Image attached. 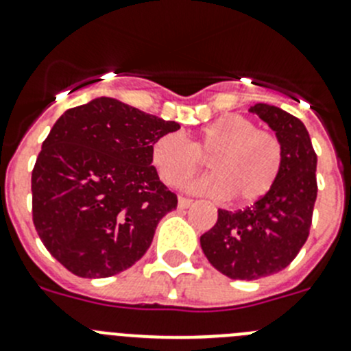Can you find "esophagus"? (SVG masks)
Returning <instances> with one entry per match:
<instances>
[{"label":"esophagus","mask_w":351,"mask_h":351,"mask_svg":"<svg viewBox=\"0 0 351 351\" xmlns=\"http://www.w3.org/2000/svg\"><path fill=\"white\" fill-rule=\"evenodd\" d=\"M178 206H179V209H188V207L193 206V200H190V198H184V197H179Z\"/></svg>","instance_id":"34e87169"}]
</instances>
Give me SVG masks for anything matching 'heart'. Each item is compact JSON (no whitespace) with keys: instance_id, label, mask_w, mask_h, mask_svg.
<instances>
[{"instance_id":"obj_1","label":"heart","mask_w":351,"mask_h":351,"mask_svg":"<svg viewBox=\"0 0 351 351\" xmlns=\"http://www.w3.org/2000/svg\"><path fill=\"white\" fill-rule=\"evenodd\" d=\"M209 157L213 172L190 184L193 193L214 198L234 197L250 204L267 193L281 170V142L274 133L258 130L241 114H225L204 125L193 142L181 132H167L151 145V161L165 184L181 186Z\"/></svg>"}]
</instances>
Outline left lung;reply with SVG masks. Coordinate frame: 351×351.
Instances as JSON below:
<instances>
[{"instance_id": "1", "label": "left lung", "mask_w": 351, "mask_h": 351, "mask_svg": "<svg viewBox=\"0 0 351 351\" xmlns=\"http://www.w3.org/2000/svg\"><path fill=\"white\" fill-rule=\"evenodd\" d=\"M281 142L283 160L271 190L243 210H218V221L200 237L204 255L230 280L253 281L283 271L308 241L316 200V153L300 119L283 108H250Z\"/></svg>"}]
</instances>
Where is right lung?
I'll list each match as a JSON object with an SVG mask.
<instances>
[{
  "instance_id": "obj_1",
  "label": "right lung",
  "mask_w": 351,
  "mask_h": 351,
  "mask_svg": "<svg viewBox=\"0 0 351 351\" xmlns=\"http://www.w3.org/2000/svg\"><path fill=\"white\" fill-rule=\"evenodd\" d=\"M179 128L107 96L56 121L31 173L33 223L68 271L108 278L144 256L160 219L178 207L151 145Z\"/></svg>"
}]
</instances>
